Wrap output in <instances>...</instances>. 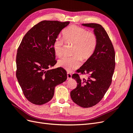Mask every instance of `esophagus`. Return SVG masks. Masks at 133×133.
Instances as JSON below:
<instances>
[{"label":"esophagus","mask_w":133,"mask_h":133,"mask_svg":"<svg viewBox=\"0 0 133 133\" xmlns=\"http://www.w3.org/2000/svg\"><path fill=\"white\" fill-rule=\"evenodd\" d=\"M71 76H72L71 74L69 73V72H68V73H67V79H71Z\"/></svg>","instance_id":"1"}]
</instances>
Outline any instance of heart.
I'll return each mask as SVG.
<instances>
[{
    "instance_id": "b5f03b06",
    "label": "heart",
    "mask_w": 133,
    "mask_h": 133,
    "mask_svg": "<svg viewBox=\"0 0 133 133\" xmlns=\"http://www.w3.org/2000/svg\"><path fill=\"white\" fill-rule=\"evenodd\" d=\"M64 42L72 46L70 58H63L58 62L59 66L67 71H71L78 68L81 64V59L86 61L93 54L98 44V38L92 32L83 28L71 25L63 31ZM64 42L59 38H56L53 44L55 55L58 57L63 54Z\"/></svg>"
}]
</instances>
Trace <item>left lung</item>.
<instances>
[{
    "mask_svg": "<svg viewBox=\"0 0 133 133\" xmlns=\"http://www.w3.org/2000/svg\"><path fill=\"white\" fill-rule=\"evenodd\" d=\"M82 25L93 28L98 44L91 57L76 70V73L89 76L82 78L77 73L72 75L78 84L70 92V96L79 106L90 108L103 99L111 85L115 66V54L110 39L101 25L96 23Z\"/></svg>",
    "mask_w": 133,
    "mask_h": 133,
    "instance_id": "left-lung-1",
    "label": "left lung"
}]
</instances>
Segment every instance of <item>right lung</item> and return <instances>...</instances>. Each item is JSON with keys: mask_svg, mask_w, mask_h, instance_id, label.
Returning <instances> with one entry per match:
<instances>
[{"mask_svg": "<svg viewBox=\"0 0 133 133\" xmlns=\"http://www.w3.org/2000/svg\"><path fill=\"white\" fill-rule=\"evenodd\" d=\"M69 22L43 21L35 25L23 38L17 50L16 76L25 97L35 105L53 98L55 87L65 82L63 68L50 69L57 63L53 44Z\"/></svg>", "mask_w": 133, "mask_h": 133, "instance_id": "obj_1", "label": "right lung"}]
</instances>
